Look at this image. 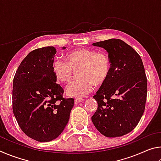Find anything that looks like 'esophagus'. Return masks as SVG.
Returning <instances> with one entry per match:
<instances>
[{
  "mask_svg": "<svg viewBox=\"0 0 161 161\" xmlns=\"http://www.w3.org/2000/svg\"><path fill=\"white\" fill-rule=\"evenodd\" d=\"M83 101H84V99H81V98H76V99H75V103H78L80 102H83Z\"/></svg>",
  "mask_w": 161,
  "mask_h": 161,
  "instance_id": "1",
  "label": "esophagus"
}]
</instances>
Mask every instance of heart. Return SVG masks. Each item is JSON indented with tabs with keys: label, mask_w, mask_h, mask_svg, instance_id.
Returning <instances> with one entry per match:
<instances>
[{
	"label": "heart",
	"mask_w": 161,
	"mask_h": 161,
	"mask_svg": "<svg viewBox=\"0 0 161 161\" xmlns=\"http://www.w3.org/2000/svg\"><path fill=\"white\" fill-rule=\"evenodd\" d=\"M66 61L57 58L52 64L53 73L57 80L62 82L69 81L73 70L78 68V80L67 86L69 96L82 97L93 90L95 83L100 85L105 82L111 69L109 57L103 52L89 49H78L67 53Z\"/></svg>",
	"instance_id": "b5f03b06"
}]
</instances>
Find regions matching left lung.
<instances>
[{"label": "left lung", "mask_w": 161, "mask_h": 161, "mask_svg": "<svg viewBox=\"0 0 161 161\" xmlns=\"http://www.w3.org/2000/svg\"><path fill=\"white\" fill-rule=\"evenodd\" d=\"M108 53L111 69L107 80L93 97L98 108L92 121L107 137L131 131L142 117L147 97V78L139 54L119 39L93 43Z\"/></svg>", "instance_id": "1"}]
</instances>
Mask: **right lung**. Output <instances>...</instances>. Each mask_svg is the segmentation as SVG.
<instances>
[{
    "mask_svg": "<svg viewBox=\"0 0 161 161\" xmlns=\"http://www.w3.org/2000/svg\"><path fill=\"white\" fill-rule=\"evenodd\" d=\"M56 53L54 47L32 50L21 62L13 79V114L21 130L40 142L61 134L75 103L72 98H63V89L56 83L52 70Z\"/></svg>",
    "mask_w": 161,
    "mask_h": 161,
    "instance_id": "right-lung-1",
    "label": "right lung"
}]
</instances>
